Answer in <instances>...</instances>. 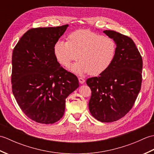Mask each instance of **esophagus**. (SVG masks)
<instances>
[{"mask_svg": "<svg viewBox=\"0 0 154 154\" xmlns=\"http://www.w3.org/2000/svg\"><path fill=\"white\" fill-rule=\"evenodd\" d=\"M79 83H81V84H83L84 83H85V79H83V78H82V77H79Z\"/></svg>", "mask_w": 154, "mask_h": 154, "instance_id": "1", "label": "esophagus"}]
</instances>
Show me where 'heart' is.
Returning a JSON list of instances; mask_svg holds the SVG:
<instances>
[{
    "mask_svg": "<svg viewBox=\"0 0 154 154\" xmlns=\"http://www.w3.org/2000/svg\"><path fill=\"white\" fill-rule=\"evenodd\" d=\"M116 51L112 39L87 30L75 31L69 35V42L58 40L54 45L55 57L65 67L77 60L80 55L81 60L70 67L79 75L103 73L112 64Z\"/></svg>",
    "mask_w": 154,
    "mask_h": 154,
    "instance_id": "1",
    "label": "heart"
}]
</instances>
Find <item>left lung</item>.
I'll list each match as a JSON object with an SVG mask.
<instances>
[{"label":"left lung","instance_id":"8db88e82","mask_svg":"<svg viewBox=\"0 0 154 154\" xmlns=\"http://www.w3.org/2000/svg\"><path fill=\"white\" fill-rule=\"evenodd\" d=\"M103 32L115 42V57L105 71L86 83L92 91L91 114L100 122H112L125 116L134 104L141 89L143 61L131 38L112 30Z\"/></svg>","mask_w":154,"mask_h":154}]
</instances>
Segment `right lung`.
<instances>
[{"label": "right lung", "instance_id": "add662e5", "mask_svg": "<svg viewBox=\"0 0 154 154\" xmlns=\"http://www.w3.org/2000/svg\"><path fill=\"white\" fill-rule=\"evenodd\" d=\"M68 26L32 28L13 50V94L22 112L38 123L60 120L65 99L79 87L77 77L61 66L54 54V45Z\"/></svg>", "mask_w": 154, "mask_h": 154}]
</instances>
